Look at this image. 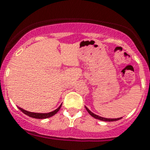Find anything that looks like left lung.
<instances>
[{
    "label": "left lung",
    "instance_id": "obj_1",
    "mask_svg": "<svg viewBox=\"0 0 150 150\" xmlns=\"http://www.w3.org/2000/svg\"><path fill=\"white\" fill-rule=\"evenodd\" d=\"M86 107V110H87V112L88 113H89L90 115H92V117H94L95 119H99V120H102V121H105V122H113V121H117V120H119V119H121V118H117V119H107V118H104V117H101V116H98V115H96V114H94L93 112H92L91 111L89 110V109H88L87 107Z\"/></svg>",
    "mask_w": 150,
    "mask_h": 150
}]
</instances>
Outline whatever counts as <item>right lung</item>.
<instances>
[{
    "label": "right lung",
    "mask_w": 150,
    "mask_h": 150,
    "mask_svg": "<svg viewBox=\"0 0 150 150\" xmlns=\"http://www.w3.org/2000/svg\"><path fill=\"white\" fill-rule=\"evenodd\" d=\"M61 106H62V105H61L60 106L58 107V109H55V110L52 111L51 112H48V113H37V112H28V111H26L24 110V109H21L20 107H18V109H20L22 112H24L25 115H28L31 118H35V119H47V118H49V117H52L54 115H55L56 113L58 112L59 109H61Z\"/></svg>",
    "instance_id": "obj_1"
}]
</instances>
